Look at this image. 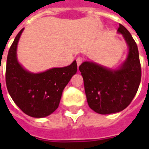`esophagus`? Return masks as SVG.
Masks as SVG:
<instances>
[{
    "instance_id": "34e87169",
    "label": "esophagus",
    "mask_w": 149,
    "mask_h": 149,
    "mask_svg": "<svg viewBox=\"0 0 149 149\" xmlns=\"http://www.w3.org/2000/svg\"><path fill=\"white\" fill-rule=\"evenodd\" d=\"M82 62H83V58H81V57H77V66H80V65L82 64Z\"/></svg>"
}]
</instances>
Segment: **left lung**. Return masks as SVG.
<instances>
[{"label": "left lung", "mask_w": 149, "mask_h": 149, "mask_svg": "<svg viewBox=\"0 0 149 149\" xmlns=\"http://www.w3.org/2000/svg\"><path fill=\"white\" fill-rule=\"evenodd\" d=\"M128 47L127 58L118 68H107L93 61L83 62L79 70L83 77L88 106L99 114L124 110L136 94L141 83V67L136 44L130 33L120 24Z\"/></svg>", "instance_id": "1"}]
</instances>
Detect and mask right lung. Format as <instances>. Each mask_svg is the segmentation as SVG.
Instances as JSON below:
<instances>
[{"mask_svg":"<svg viewBox=\"0 0 149 149\" xmlns=\"http://www.w3.org/2000/svg\"><path fill=\"white\" fill-rule=\"evenodd\" d=\"M24 29L15 37L8 51L5 81L10 97L21 110L36 118L52 114L59 106L62 92L77 71V61L63 68L40 73L24 69L18 62L17 49Z\"/></svg>","mask_w":149,"mask_h":149,"instance_id":"1","label":"right lung"}]
</instances>
